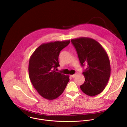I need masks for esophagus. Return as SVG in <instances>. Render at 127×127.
Returning a JSON list of instances; mask_svg holds the SVG:
<instances>
[{
    "instance_id": "1",
    "label": "esophagus",
    "mask_w": 127,
    "mask_h": 127,
    "mask_svg": "<svg viewBox=\"0 0 127 127\" xmlns=\"http://www.w3.org/2000/svg\"><path fill=\"white\" fill-rule=\"evenodd\" d=\"M76 76V74H73V75H71V77H72V78H74Z\"/></svg>"
}]
</instances>
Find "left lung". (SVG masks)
Returning <instances> with one entry per match:
<instances>
[{"mask_svg": "<svg viewBox=\"0 0 127 127\" xmlns=\"http://www.w3.org/2000/svg\"><path fill=\"white\" fill-rule=\"evenodd\" d=\"M71 41L76 49L81 65H87L82 73L85 81L80 86L81 90L90 96L100 94L111 75L110 61L106 52L92 38L80 37Z\"/></svg>", "mask_w": 127, "mask_h": 127, "instance_id": "1", "label": "left lung"}]
</instances>
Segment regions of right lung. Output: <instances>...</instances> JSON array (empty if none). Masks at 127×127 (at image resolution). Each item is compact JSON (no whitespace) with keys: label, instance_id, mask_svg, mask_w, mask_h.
<instances>
[{"label":"right lung","instance_id":"1","mask_svg":"<svg viewBox=\"0 0 127 127\" xmlns=\"http://www.w3.org/2000/svg\"><path fill=\"white\" fill-rule=\"evenodd\" d=\"M70 40L51 42L41 44L31 55L29 64L30 80L43 97L53 100L64 92L69 76L56 72L59 67L60 51L70 43Z\"/></svg>","mask_w":127,"mask_h":127}]
</instances>
